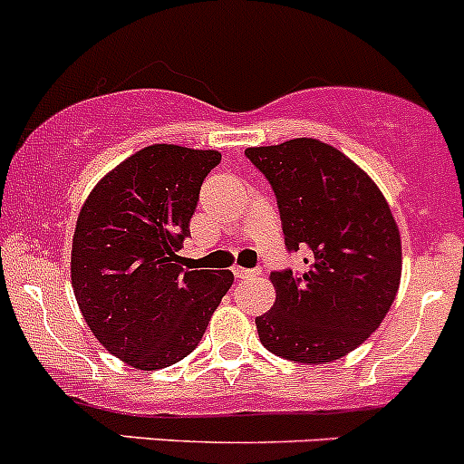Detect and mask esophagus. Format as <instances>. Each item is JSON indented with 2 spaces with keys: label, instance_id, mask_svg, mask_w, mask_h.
I'll use <instances>...</instances> for the list:
<instances>
[{
  "label": "esophagus",
  "instance_id": "1",
  "mask_svg": "<svg viewBox=\"0 0 464 464\" xmlns=\"http://www.w3.org/2000/svg\"><path fill=\"white\" fill-rule=\"evenodd\" d=\"M254 274H256L254 269H245V266H233V276H236L237 280L249 278V276H254Z\"/></svg>",
  "mask_w": 464,
  "mask_h": 464
}]
</instances>
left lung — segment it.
I'll return each instance as SVG.
<instances>
[{
    "instance_id": "obj_1",
    "label": "left lung",
    "mask_w": 464,
    "mask_h": 464,
    "mask_svg": "<svg viewBox=\"0 0 464 464\" xmlns=\"http://www.w3.org/2000/svg\"><path fill=\"white\" fill-rule=\"evenodd\" d=\"M278 202L285 246L305 271H274L276 303L256 319L260 343L298 363H327L363 343L397 296L400 228L375 181L332 145L292 139L246 148Z\"/></svg>"
}]
</instances>
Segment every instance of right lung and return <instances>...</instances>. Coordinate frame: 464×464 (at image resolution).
<instances>
[{
	"mask_svg": "<svg viewBox=\"0 0 464 464\" xmlns=\"http://www.w3.org/2000/svg\"><path fill=\"white\" fill-rule=\"evenodd\" d=\"M218 150L154 143L89 193L72 246V287L89 330L139 371L181 362L233 285L228 269H186L179 256Z\"/></svg>",
	"mask_w": 464,
	"mask_h": 464,
	"instance_id": "1",
	"label": "right lung"
}]
</instances>
